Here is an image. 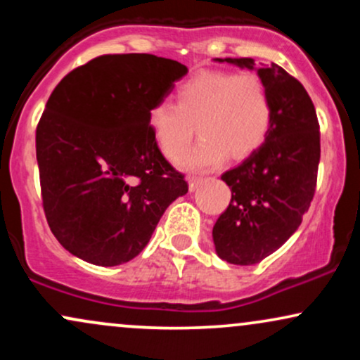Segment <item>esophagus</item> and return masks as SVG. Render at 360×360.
Returning a JSON list of instances; mask_svg holds the SVG:
<instances>
[{"mask_svg": "<svg viewBox=\"0 0 360 360\" xmlns=\"http://www.w3.org/2000/svg\"><path fill=\"white\" fill-rule=\"evenodd\" d=\"M188 183H189V191H194V189H196L198 186L203 183V177L191 176V177H189V179H188Z\"/></svg>", "mask_w": 360, "mask_h": 360, "instance_id": "34e87169", "label": "esophagus"}]
</instances>
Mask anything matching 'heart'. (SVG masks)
Instances as JSON below:
<instances>
[{
	"instance_id": "1",
	"label": "heart",
	"mask_w": 360,
	"mask_h": 360,
	"mask_svg": "<svg viewBox=\"0 0 360 360\" xmlns=\"http://www.w3.org/2000/svg\"><path fill=\"white\" fill-rule=\"evenodd\" d=\"M272 100L262 77L254 72L203 71L176 89V105L159 101L148 110V127L160 152L172 162L201 135L183 160L188 169L218 166L226 154L245 159L266 142L272 125Z\"/></svg>"
}]
</instances>
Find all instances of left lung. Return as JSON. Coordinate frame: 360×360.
<instances>
[{"label":"left lung","mask_w":360,"mask_h":360,"mask_svg":"<svg viewBox=\"0 0 360 360\" xmlns=\"http://www.w3.org/2000/svg\"><path fill=\"white\" fill-rule=\"evenodd\" d=\"M225 60L255 65L249 57ZM257 74L272 100L271 131L240 166L221 174L232 200L213 226L217 254L237 266L260 262L298 230L315 196L320 162V123L307 89L274 62Z\"/></svg>","instance_id":"left-lung-1"}]
</instances>
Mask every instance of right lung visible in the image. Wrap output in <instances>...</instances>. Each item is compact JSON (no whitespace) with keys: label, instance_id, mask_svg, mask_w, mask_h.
Masks as SVG:
<instances>
[{"label":"right lung","instance_id":"add662e5","mask_svg":"<svg viewBox=\"0 0 360 360\" xmlns=\"http://www.w3.org/2000/svg\"><path fill=\"white\" fill-rule=\"evenodd\" d=\"M186 72L152 53H108L52 91L35 131L40 191L53 237L72 255L103 267L137 257L188 193L148 127V110Z\"/></svg>","mask_w":360,"mask_h":360}]
</instances>
